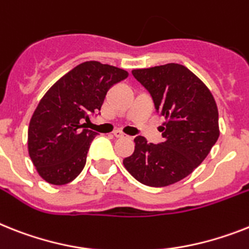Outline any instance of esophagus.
Here are the masks:
<instances>
[{"label":"esophagus","mask_w":249,"mask_h":249,"mask_svg":"<svg viewBox=\"0 0 249 249\" xmlns=\"http://www.w3.org/2000/svg\"><path fill=\"white\" fill-rule=\"evenodd\" d=\"M113 135L116 137H124V133H123L121 129H116V131L113 132Z\"/></svg>","instance_id":"1"}]
</instances>
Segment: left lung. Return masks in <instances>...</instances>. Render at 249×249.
<instances>
[{"label": "left lung", "instance_id": "1", "mask_svg": "<svg viewBox=\"0 0 249 249\" xmlns=\"http://www.w3.org/2000/svg\"><path fill=\"white\" fill-rule=\"evenodd\" d=\"M133 77L150 92L166 122L163 142L135 137V151L123 165L140 183L165 187L190 176L219 139V113L210 90L178 63L133 70Z\"/></svg>", "mask_w": 249, "mask_h": 249}]
</instances>
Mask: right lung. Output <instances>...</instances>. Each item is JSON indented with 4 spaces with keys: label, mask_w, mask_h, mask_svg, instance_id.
Returning a JSON list of instances; mask_svg holds the SVG:
<instances>
[{
    "label": "right lung",
    "mask_w": 249,
    "mask_h": 249,
    "mask_svg": "<svg viewBox=\"0 0 249 249\" xmlns=\"http://www.w3.org/2000/svg\"><path fill=\"white\" fill-rule=\"evenodd\" d=\"M127 76L122 69L88 61L46 92L28 131L29 155L43 179L61 186L81 173L90 143L98 135L84 122L100 114L107 91Z\"/></svg>",
    "instance_id": "add662e5"
}]
</instances>
